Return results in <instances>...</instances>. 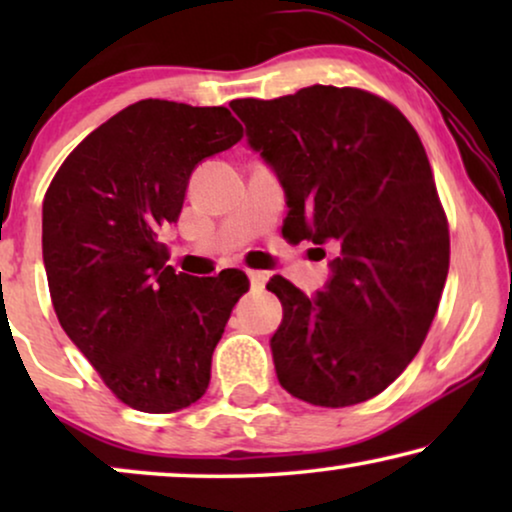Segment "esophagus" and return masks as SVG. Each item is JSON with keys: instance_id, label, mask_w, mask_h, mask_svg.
<instances>
[{"instance_id": "esophagus-1", "label": "esophagus", "mask_w": 512, "mask_h": 512, "mask_svg": "<svg viewBox=\"0 0 512 512\" xmlns=\"http://www.w3.org/2000/svg\"><path fill=\"white\" fill-rule=\"evenodd\" d=\"M249 282H251V289H263L265 282H268V272L249 270Z\"/></svg>"}]
</instances>
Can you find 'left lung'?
Instances as JSON below:
<instances>
[{"mask_svg":"<svg viewBox=\"0 0 512 512\" xmlns=\"http://www.w3.org/2000/svg\"><path fill=\"white\" fill-rule=\"evenodd\" d=\"M230 109L282 181L284 226L340 251L312 298L279 275L268 282L284 307L270 340L279 384L321 408L382 394L422 347L450 270L422 139L394 104L361 88L310 86Z\"/></svg>","mask_w":512,"mask_h":512,"instance_id":"obj_1","label":"left lung"}]
</instances>
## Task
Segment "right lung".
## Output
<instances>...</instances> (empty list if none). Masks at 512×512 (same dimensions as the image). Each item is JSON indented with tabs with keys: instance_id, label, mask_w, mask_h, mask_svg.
<instances>
[{
	"instance_id": "right-lung-1",
	"label": "right lung",
	"mask_w": 512,
	"mask_h": 512,
	"mask_svg": "<svg viewBox=\"0 0 512 512\" xmlns=\"http://www.w3.org/2000/svg\"><path fill=\"white\" fill-rule=\"evenodd\" d=\"M226 107L139 100L90 132L44 198V265L69 340L118 401L163 415L198 401L249 279L174 272L160 228L177 223L200 160L242 139Z\"/></svg>"
}]
</instances>
